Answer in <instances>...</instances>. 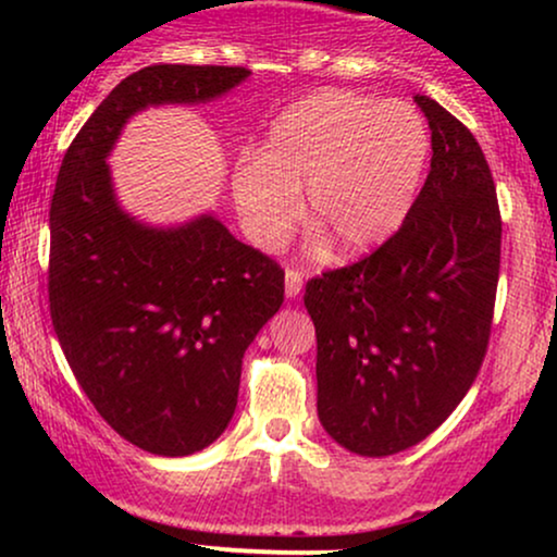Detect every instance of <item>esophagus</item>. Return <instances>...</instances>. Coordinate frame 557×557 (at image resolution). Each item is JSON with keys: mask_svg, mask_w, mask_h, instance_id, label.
I'll return each instance as SVG.
<instances>
[{"mask_svg": "<svg viewBox=\"0 0 557 557\" xmlns=\"http://www.w3.org/2000/svg\"><path fill=\"white\" fill-rule=\"evenodd\" d=\"M300 287H304V274L298 270H285V298H298Z\"/></svg>", "mask_w": 557, "mask_h": 557, "instance_id": "1", "label": "esophagus"}]
</instances>
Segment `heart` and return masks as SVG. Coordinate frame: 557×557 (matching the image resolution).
I'll return each instance as SVG.
<instances>
[{
	"label": "heart",
	"mask_w": 557,
	"mask_h": 557,
	"mask_svg": "<svg viewBox=\"0 0 557 557\" xmlns=\"http://www.w3.org/2000/svg\"><path fill=\"white\" fill-rule=\"evenodd\" d=\"M430 159V131L406 101L319 91L267 131L257 159L235 168L230 190L246 235L261 248L306 222L343 257L387 240L406 220Z\"/></svg>",
	"instance_id": "b5f03b06"
}]
</instances>
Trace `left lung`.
Instances as JSON below:
<instances>
[{"label":"left lung","instance_id":"obj_1","mask_svg":"<svg viewBox=\"0 0 557 557\" xmlns=\"http://www.w3.org/2000/svg\"><path fill=\"white\" fill-rule=\"evenodd\" d=\"M424 188L374 253L306 285L317 327V413L356 456L421 443L456 411L487 350L500 209L476 138L430 96Z\"/></svg>","mask_w":557,"mask_h":557}]
</instances>
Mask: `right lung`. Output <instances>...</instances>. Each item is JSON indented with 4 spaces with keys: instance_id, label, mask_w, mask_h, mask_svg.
<instances>
[{
    "instance_id": "right-lung-1",
    "label": "right lung",
    "mask_w": 557,
    "mask_h": 557,
    "mask_svg": "<svg viewBox=\"0 0 557 557\" xmlns=\"http://www.w3.org/2000/svg\"><path fill=\"white\" fill-rule=\"evenodd\" d=\"M246 67L151 65L96 107L62 159L49 209V309L101 419L140 450L181 458L227 430L243 354L285 298V272L203 212L151 225L125 212L110 154L149 107H196Z\"/></svg>"
}]
</instances>
